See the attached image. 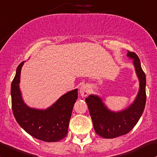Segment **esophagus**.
Returning <instances> with one entry per match:
<instances>
[{
    "instance_id": "1",
    "label": "esophagus",
    "mask_w": 157,
    "mask_h": 157,
    "mask_svg": "<svg viewBox=\"0 0 157 157\" xmlns=\"http://www.w3.org/2000/svg\"><path fill=\"white\" fill-rule=\"evenodd\" d=\"M79 92H80V95H81L82 97L87 96L89 92H90V86H89L88 85H86V84H83V85H82L80 87Z\"/></svg>"
}]
</instances>
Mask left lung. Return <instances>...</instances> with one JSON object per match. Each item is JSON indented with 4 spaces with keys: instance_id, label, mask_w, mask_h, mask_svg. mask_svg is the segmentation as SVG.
<instances>
[{
    "instance_id": "obj_1",
    "label": "left lung",
    "mask_w": 157,
    "mask_h": 157,
    "mask_svg": "<svg viewBox=\"0 0 157 157\" xmlns=\"http://www.w3.org/2000/svg\"><path fill=\"white\" fill-rule=\"evenodd\" d=\"M127 56L133 59L135 71L140 83L138 95L128 108L119 112L107 108L98 95H90L86 98L96 134L105 138H114L129 132L139 120L146 104V76L138 56L128 51Z\"/></svg>"
}]
</instances>
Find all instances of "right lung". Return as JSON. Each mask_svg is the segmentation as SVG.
<instances>
[{"mask_svg": "<svg viewBox=\"0 0 157 157\" xmlns=\"http://www.w3.org/2000/svg\"><path fill=\"white\" fill-rule=\"evenodd\" d=\"M23 64L24 62L17 67L11 83L13 115L19 126L34 138L47 142L61 141L67 134L72 110L77 99V89L62 95L46 110L29 108L23 101L19 89Z\"/></svg>", "mask_w": 157, "mask_h": 157, "instance_id": "1", "label": "right lung"}]
</instances>
